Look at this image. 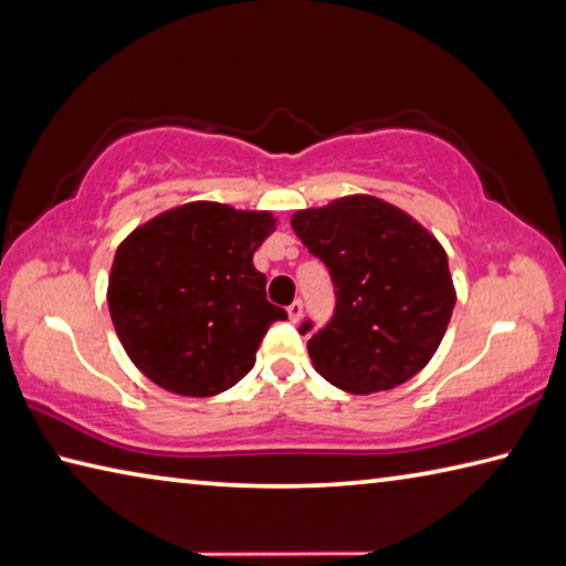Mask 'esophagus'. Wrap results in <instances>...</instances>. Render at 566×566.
Listing matches in <instances>:
<instances>
[{"label":"esophagus","instance_id":"esophagus-1","mask_svg":"<svg viewBox=\"0 0 566 566\" xmlns=\"http://www.w3.org/2000/svg\"><path fill=\"white\" fill-rule=\"evenodd\" d=\"M303 315V301H293L291 305H287V317H291V323H297Z\"/></svg>","mask_w":566,"mask_h":566}]
</instances>
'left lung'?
<instances>
[{
  "label": "left lung",
  "instance_id": "8db88e82",
  "mask_svg": "<svg viewBox=\"0 0 566 566\" xmlns=\"http://www.w3.org/2000/svg\"><path fill=\"white\" fill-rule=\"evenodd\" d=\"M291 223L335 285L333 319L307 339L317 375L349 394H371L429 365L455 305L449 259L436 237L369 195L295 211ZM311 329L305 319L301 335Z\"/></svg>",
  "mask_w": 566,
  "mask_h": 566
}]
</instances>
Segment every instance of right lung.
Wrapping results in <instances>:
<instances>
[{
    "instance_id": "right-lung-1",
    "label": "right lung",
    "mask_w": 566,
    "mask_h": 566,
    "mask_svg": "<svg viewBox=\"0 0 566 566\" xmlns=\"http://www.w3.org/2000/svg\"><path fill=\"white\" fill-rule=\"evenodd\" d=\"M271 211L191 201L137 227L115 251L108 307L133 365L179 397H214L249 375L283 307L253 253Z\"/></svg>"
}]
</instances>
